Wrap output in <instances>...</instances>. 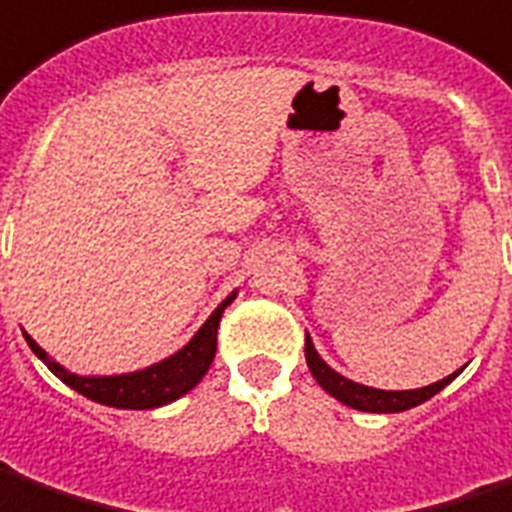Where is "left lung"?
I'll return each instance as SVG.
<instances>
[{
	"label": "left lung",
	"instance_id": "left-lung-1",
	"mask_svg": "<svg viewBox=\"0 0 512 512\" xmlns=\"http://www.w3.org/2000/svg\"><path fill=\"white\" fill-rule=\"evenodd\" d=\"M306 365H309V370H312V376L317 379V384H320L329 396H334L337 401H343L345 407H354V410H362V412L412 410V407H418V404L429 401L435 393H440V390H443L454 376H460V370H463L460 368L457 373L446 376V379L426 384V387H418V390H379V387H368V384L351 382V379H345L343 373H337L326 359L317 354V348L309 334H306Z\"/></svg>",
	"mask_w": 512,
	"mask_h": 512
}]
</instances>
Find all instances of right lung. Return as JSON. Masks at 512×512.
<instances>
[{
  "label": "right lung",
  "instance_id": "right-lung-1",
  "mask_svg": "<svg viewBox=\"0 0 512 512\" xmlns=\"http://www.w3.org/2000/svg\"><path fill=\"white\" fill-rule=\"evenodd\" d=\"M234 298L236 290L211 312L209 320L195 331V337L183 345L181 351H175L172 357L147 365L142 370H130V373L80 376V373H72L69 368H63L61 362L49 357L27 331H24V340L33 348L35 357L41 359L63 384L77 390L80 396L105 404V407H116V410H155V407H164V404H172L175 398L186 396L209 373L214 354H217V326H220L225 306Z\"/></svg>",
  "mask_w": 512,
  "mask_h": 512
}]
</instances>
